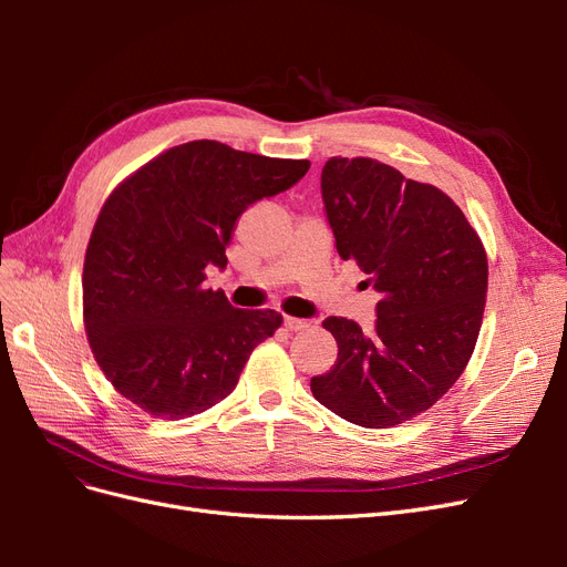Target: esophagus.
<instances>
[{"label": "esophagus", "mask_w": 567, "mask_h": 567, "mask_svg": "<svg viewBox=\"0 0 567 567\" xmlns=\"http://www.w3.org/2000/svg\"><path fill=\"white\" fill-rule=\"evenodd\" d=\"M284 326H286V329L288 331H307V329H310V321H307V319H298V317H286L284 319Z\"/></svg>", "instance_id": "1"}]
</instances>
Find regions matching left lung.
Segmentation results:
<instances>
[{
	"instance_id": "obj_1",
	"label": "left lung",
	"mask_w": 567,
	"mask_h": 567,
	"mask_svg": "<svg viewBox=\"0 0 567 567\" xmlns=\"http://www.w3.org/2000/svg\"><path fill=\"white\" fill-rule=\"evenodd\" d=\"M326 217L342 260L381 293L375 329L329 317L338 342L317 402L364 427H392L431 409L466 369L483 326L487 252L458 205L433 184L373 158L326 161Z\"/></svg>"
}]
</instances>
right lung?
I'll return each instance as SVG.
<instances>
[{
	"label": "right lung",
	"instance_id": "1",
	"mask_svg": "<svg viewBox=\"0 0 567 567\" xmlns=\"http://www.w3.org/2000/svg\"><path fill=\"white\" fill-rule=\"evenodd\" d=\"M310 161L198 140L163 151L101 208L82 269L84 331L99 369L153 419H188L231 394L250 352L284 323L205 288L227 267L238 215L277 196Z\"/></svg>",
	"mask_w": 567,
	"mask_h": 567
}]
</instances>
